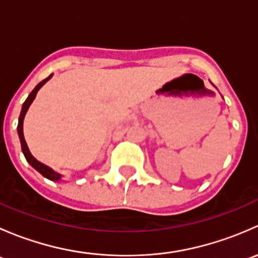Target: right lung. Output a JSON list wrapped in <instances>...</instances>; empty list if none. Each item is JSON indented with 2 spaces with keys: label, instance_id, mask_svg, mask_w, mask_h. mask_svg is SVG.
I'll use <instances>...</instances> for the list:
<instances>
[{
  "label": "right lung",
  "instance_id": "obj_1",
  "mask_svg": "<svg viewBox=\"0 0 258 258\" xmlns=\"http://www.w3.org/2000/svg\"><path fill=\"white\" fill-rule=\"evenodd\" d=\"M51 77H52V75H49L47 79L41 81V82L38 83V85L36 86L35 88H33L32 92H31L30 95H28V97L26 98L25 102H23L22 110H21V114H20V118H18L17 132H18V137H20L21 148H22V152H23V155H25V157H26V160H27V162L30 163V165L32 166V167L35 168L36 171H38V172H40L41 175L43 176V177L51 179V181H59V179H61V177H62V176L59 175V173L54 172V171L52 170V168H49L48 166H46V165H43V163H41L40 161H37L35 157H33L32 155H31L30 150H28V147H27V144H26V141H25V137H23V118H25V114H26V112H27V110H28V107H30V106H31V103H32L33 100H35V97H36V95H37L38 90H40V88L42 87V86L45 85V83L47 82V81L51 79Z\"/></svg>",
  "mask_w": 258,
  "mask_h": 258
}]
</instances>
